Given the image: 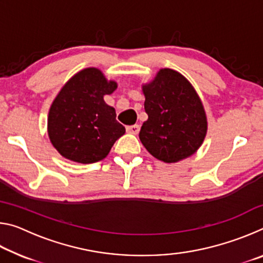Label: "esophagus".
<instances>
[{
	"label": "esophagus",
	"instance_id": "1",
	"mask_svg": "<svg viewBox=\"0 0 263 263\" xmlns=\"http://www.w3.org/2000/svg\"><path fill=\"white\" fill-rule=\"evenodd\" d=\"M139 130H140L139 125H131V126L126 127V131L128 133H131V135H137V133L139 132Z\"/></svg>",
	"mask_w": 263,
	"mask_h": 263
}]
</instances>
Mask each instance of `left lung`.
<instances>
[{
  "mask_svg": "<svg viewBox=\"0 0 263 263\" xmlns=\"http://www.w3.org/2000/svg\"><path fill=\"white\" fill-rule=\"evenodd\" d=\"M145 111L139 138L158 160L172 163L193 155L203 144L208 122L202 101L191 83L176 70L160 69L142 84Z\"/></svg>",
  "mask_w": 263,
  "mask_h": 263,
  "instance_id": "1",
  "label": "left lung"
}]
</instances>
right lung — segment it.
Here are the masks:
<instances>
[{
  "label": "right lung",
  "instance_id": "1",
  "mask_svg": "<svg viewBox=\"0 0 263 263\" xmlns=\"http://www.w3.org/2000/svg\"><path fill=\"white\" fill-rule=\"evenodd\" d=\"M117 89L100 69L80 70L61 88L47 118L52 145L62 157L79 163H94L109 154L125 127L116 121V111L104 95Z\"/></svg>",
  "mask_w": 263,
  "mask_h": 263
}]
</instances>
